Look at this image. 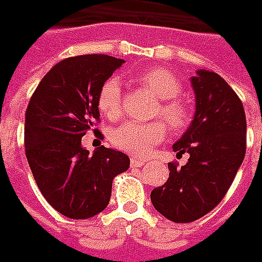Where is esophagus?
<instances>
[{
    "label": "esophagus",
    "instance_id": "34e87169",
    "mask_svg": "<svg viewBox=\"0 0 262 262\" xmlns=\"http://www.w3.org/2000/svg\"><path fill=\"white\" fill-rule=\"evenodd\" d=\"M143 164H145V160H142V159H138V157L131 159V166L133 167H142Z\"/></svg>",
    "mask_w": 262,
    "mask_h": 262
}]
</instances>
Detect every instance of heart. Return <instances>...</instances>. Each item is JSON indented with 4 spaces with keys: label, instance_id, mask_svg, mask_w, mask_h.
<instances>
[{
    "label": "heart",
    "instance_id": "obj_1",
    "mask_svg": "<svg viewBox=\"0 0 262 262\" xmlns=\"http://www.w3.org/2000/svg\"><path fill=\"white\" fill-rule=\"evenodd\" d=\"M135 81L159 99L155 116H160L171 129L182 131L189 125L192 112L177 98L182 86L172 73L160 68L146 69L135 76ZM98 106L112 120L121 115V82L119 78L110 77L103 82L98 94ZM166 135V124L160 120L152 123L127 121L112 133V143L134 156H146Z\"/></svg>",
    "mask_w": 262,
    "mask_h": 262
}]
</instances>
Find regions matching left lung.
<instances>
[{
  "mask_svg": "<svg viewBox=\"0 0 262 262\" xmlns=\"http://www.w3.org/2000/svg\"><path fill=\"white\" fill-rule=\"evenodd\" d=\"M196 112L186 133L172 145L188 163H168L170 176L150 193L153 207L172 222H192L210 213L233 182L246 155V115L242 101L224 78L198 70L190 78Z\"/></svg>",
  "mask_w": 262,
  "mask_h": 262,
  "instance_id": "obj_1",
  "label": "left lung"
}]
</instances>
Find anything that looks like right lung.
I'll use <instances>...</instances> for the list:
<instances>
[{"label": "right lung", "instance_id": "add662e5", "mask_svg": "<svg viewBox=\"0 0 262 262\" xmlns=\"http://www.w3.org/2000/svg\"><path fill=\"white\" fill-rule=\"evenodd\" d=\"M123 63L99 54L64 59L45 74L29 102L27 161L42 196L64 217L85 220L103 211L113 178L128 170L123 152L101 146L90 155L81 145L99 121L101 86ZM94 133L102 137L99 129Z\"/></svg>", "mask_w": 262, "mask_h": 262}]
</instances>
